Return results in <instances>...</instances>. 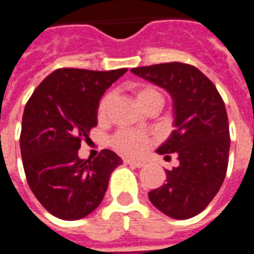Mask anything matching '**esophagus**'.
I'll return each instance as SVG.
<instances>
[{
    "instance_id": "obj_1",
    "label": "esophagus",
    "mask_w": 254,
    "mask_h": 254,
    "mask_svg": "<svg viewBox=\"0 0 254 254\" xmlns=\"http://www.w3.org/2000/svg\"><path fill=\"white\" fill-rule=\"evenodd\" d=\"M127 165L129 166H133V167H137V169H140V167H143L144 166V162H138V160H133V159H125L124 160Z\"/></svg>"
}]
</instances>
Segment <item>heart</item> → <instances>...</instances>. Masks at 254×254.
<instances>
[{"mask_svg": "<svg viewBox=\"0 0 254 254\" xmlns=\"http://www.w3.org/2000/svg\"><path fill=\"white\" fill-rule=\"evenodd\" d=\"M134 94H136V99L144 110L149 106L158 105L160 106V109L163 106V95L152 85H148V84L138 85L134 89ZM113 98H114L113 92H107L99 100V105H98V118L99 120H105L107 117ZM149 144H151V138L145 133L132 130V129H121L111 137L113 148L127 156L143 155L148 149Z\"/></svg>", "mask_w": 254, "mask_h": 254, "instance_id": "1", "label": "heart"}]
</instances>
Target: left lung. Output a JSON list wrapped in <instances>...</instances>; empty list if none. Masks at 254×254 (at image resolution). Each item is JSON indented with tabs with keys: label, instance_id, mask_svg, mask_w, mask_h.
Masks as SVG:
<instances>
[{
	"label": "left lung",
	"instance_id": "8db88e82",
	"mask_svg": "<svg viewBox=\"0 0 254 254\" xmlns=\"http://www.w3.org/2000/svg\"><path fill=\"white\" fill-rule=\"evenodd\" d=\"M132 73L165 88L174 109L176 129L156 152L165 158L177 154L180 166L166 170V184L149 191V200L170 218H193L212 201L227 171L230 132L223 99L212 81L188 64L133 67Z\"/></svg>",
	"mask_w": 254,
	"mask_h": 254
}]
</instances>
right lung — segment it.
I'll use <instances>...</instances> for the list:
<instances>
[{"label": "right lung", "mask_w": 254, "mask_h": 254, "mask_svg": "<svg viewBox=\"0 0 254 254\" xmlns=\"http://www.w3.org/2000/svg\"><path fill=\"white\" fill-rule=\"evenodd\" d=\"M127 70L57 69L25 105L20 151L27 182L57 218L77 220L89 215L103 200L113 170L122 165L110 149L95 159H80L78 149L98 125L102 95Z\"/></svg>", "instance_id": "obj_1"}]
</instances>
